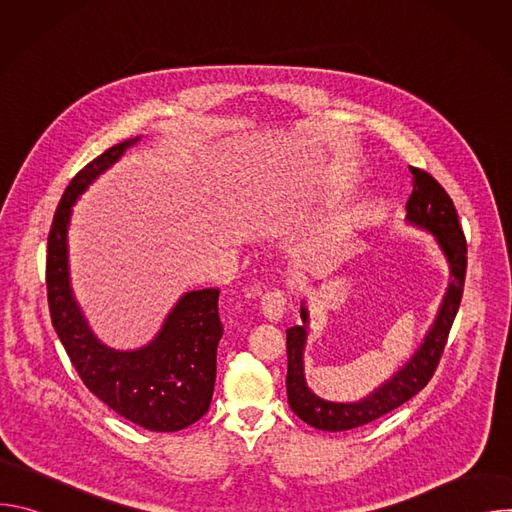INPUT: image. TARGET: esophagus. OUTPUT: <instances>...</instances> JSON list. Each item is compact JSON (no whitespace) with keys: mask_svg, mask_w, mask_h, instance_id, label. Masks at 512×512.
<instances>
[{"mask_svg":"<svg viewBox=\"0 0 512 512\" xmlns=\"http://www.w3.org/2000/svg\"><path fill=\"white\" fill-rule=\"evenodd\" d=\"M285 294L281 289H269L267 294H263L261 298V310H263V316L269 320V322H279L283 312H285Z\"/></svg>","mask_w":512,"mask_h":512,"instance_id":"obj_1","label":"esophagus"}]
</instances>
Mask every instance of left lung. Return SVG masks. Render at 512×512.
<instances>
[{
  "mask_svg": "<svg viewBox=\"0 0 512 512\" xmlns=\"http://www.w3.org/2000/svg\"><path fill=\"white\" fill-rule=\"evenodd\" d=\"M413 176V192L407 200V223L419 229L429 231L440 245L448 265H450V283L446 296L442 300L440 312L435 316L433 326L425 334L421 346L415 354L403 364L389 381H385L379 389L354 403H334L318 397L306 383L304 375V348L308 340V310L306 302H302V326L287 328V401L294 411L308 425L322 431H346L360 425H367L389 411L397 409L411 397H415L433 377L437 364H440L442 352L446 348V340L454 318L458 314L466 263H468V247L458 221V212L448 196V192L440 186L433 176L419 168H409Z\"/></svg>",
  "mask_w": 512,
  "mask_h": 512,
  "instance_id": "obj_1",
  "label": "left lung"
}]
</instances>
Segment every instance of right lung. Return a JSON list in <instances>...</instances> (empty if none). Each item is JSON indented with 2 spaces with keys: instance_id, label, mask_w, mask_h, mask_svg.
Segmentation results:
<instances>
[{
  "instance_id": "add662e5",
  "label": "right lung",
  "mask_w": 512,
  "mask_h": 512,
  "mask_svg": "<svg viewBox=\"0 0 512 512\" xmlns=\"http://www.w3.org/2000/svg\"><path fill=\"white\" fill-rule=\"evenodd\" d=\"M137 141L113 145L66 186L48 235V308L72 367L95 397L139 427L180 431L196 423L212 401L216 348L225 330L218 316L221 289L188 291L150 344L115 350L93 334L70 287L66 237L72 204Z\"/></svg>"
}]
</instances>
